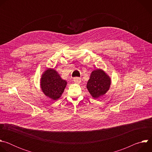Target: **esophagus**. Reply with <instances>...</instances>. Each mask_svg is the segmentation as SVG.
Instances as JSON below:
<instances>
[{
	"instance_id": "obj_1",
	"label": "esophagus",
	"mask_w": 152,
	"mask_h": 152,
	"mask_svg": "<svg viewBox=\"0 0 152 152\" xmlns=\"http://www.w3.org/2000/svg\"><path fill=\"white\" fill-rule=\"evenodd\" d=\"M73 81H74V82H75L76 83H80L81 82V79L80 77H76L73 78Z\"/></svg>"
}]
</instances>
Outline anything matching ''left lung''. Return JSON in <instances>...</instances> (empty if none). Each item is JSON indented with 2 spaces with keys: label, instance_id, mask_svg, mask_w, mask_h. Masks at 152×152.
<instances>
[{
  "label": "left lung",
  "instance_id": "1",
  "mask_svg": "<svg viewBox=\"0 0 152 152\" xmlns=\"http://www.w3.org/2000/svg\"><path fill=\"white\" fill-rule=\"evenodd\" d=\"M111 80L103 70L97 69L91 72L90 78L88 80L86 88L94 99H97L109 90Z\"/></svg>",
  "mask_w": 152,
  "mask_h": 152
}]
</instances>
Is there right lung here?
<instances>
[{"label": "right lung", "mask_w": 152, "mask_h": 152, "mask_svg": "<svg viewBox=\"0 0 152 152\" xmlns=\"http://www.w3.org/2000/svg\"><path fill=\"white\" fill-rule=\"evenodd\" d=\"M40 81L42 91L53 100L58 99L62 96L67 83L52 69H48L43 73Z\"/></svg>", "instance_id": "obj_1"}]
</instances>
